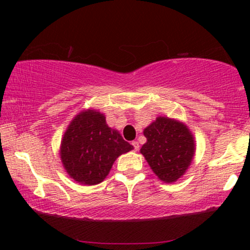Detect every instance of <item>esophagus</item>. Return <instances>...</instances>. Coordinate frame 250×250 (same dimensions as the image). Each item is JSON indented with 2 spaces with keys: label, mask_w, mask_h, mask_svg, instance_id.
Instances as JSON below:
<instances>
[{
  "label": "esophagus",
  "mask_w": 250,
  "mask_h": 250,
  "mask_svg": "<svg viewBox=\"0 0 250 250\" xmlns=\"http://www.w3.org/2000/svg\"><path fill=\"white\" fill-rule=\"evenodd\" d=\"M131 145L134 146L135 150H139V149H140V145H139V142H137V141H133V142H131Z\"/></svg>",
  "instance_id": "obj_1"
}]
</instances>
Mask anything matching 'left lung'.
Returning <instances> with one entry per match:
<instances>
[{"label":"left lung","mask_w":250,"mask_h":250,"mask_svg":"<svg viewBox=\"0 0 250 250\" xmlns=\"http://www.w3.org/2000/svg\"><path fill=\"white\" fill-rule=\"evenodd\" d=\"M147 142L141 154L163 182L177 181L190 166L195 154L194 136L186 125L159 116L143 130Z\"/></svg>","instance_id":"8db88e82"}]
</instances>
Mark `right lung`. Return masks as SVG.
Wrapping results in <instances>:
<instances>
[{"label": "right lung", "instance_id": "obj_1", "mask_svg": "<svg viewBox=\"0 0 250 250\" xmlns=\"http://www.w3.org/2000/svg\"><path fill=\"white\" fill-rule=\"evenodd\" d=\"M134 149L121 134L108 127L97 110L81 111L68 125L61 141V161L68 175L85 186L102 182L120 155Z\"/></svg>", "mask_w": 250, "mask_h": 250}]
</instances>
